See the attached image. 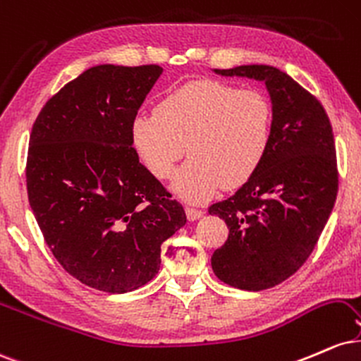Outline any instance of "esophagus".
<instances>
[{"mask_svg":"<svg viewBox=\"0 0 361 361\" xmlns=\"http://www.w3.org/2000/svg\"><path fill=\"white\" fill-rule=\"evenodd\" d=\"M185 214H188L189 221H197L199 218H202V216H204V211L188 206V207H185Z\"/></svg>","mask_w":361,"mask_h":361,"instance_id":"34e87169","label":"esophagus"}]
</instances>
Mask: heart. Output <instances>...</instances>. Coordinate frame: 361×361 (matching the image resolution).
I'll return each mask as SVG.
<instances>
[{"mask_svg": "<svg viewBox=\"0 0 361 361\" xmlns=\"http://www.w3.org/2000/svg\"><path fill=\"white\" fill-rule=\"evenodd\" d=\"M272 104L255 89H236L218 80L189 82L155 106V113L131 121V142L152 176L176 173L173 192L202 202L219 189H235L253 177L272 138Z\"/></svg>", "mask_w": 361, "mask_h": 361, "instance_id": "heart-1", "label": "heart"}]
</instances>
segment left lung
<instances>
[{
	"label": "left lung",
	"instance_id": "1",
	"mask_svg": "<svg viewBox=\"0 0 361 361\" xmlns=\"http://www.w3.org/2000/svg\"><path fill=\"white\" fill-rule=\"evenodd\" d=\"M213 72L264 82L272 103L264 162L231 197L209 207L230 230L211 257L216 277L258 292L298 272L328 223L338 192L333 128L319 101L277 67L250 63Z\"/></svg>",
	"mask_w": 361,
	"mask_h": 361
}]
</instances>
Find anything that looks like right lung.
I'll return each mask as SVG.
<instances>
[{
    "mask_svg": "<svg viewBox=\"0 0 361 361\" xmlns=\"http://www.w3.org/2000/svg\"><path fill=\"white\" fill-rule=\"evenodd\" d=\"M164 69L101 63L47 101L30 135L28 201L63 269L125 294L159 274L184 207L140 164L131 121Z\"/></svg>",
    "mask_w": 361,
    "mask_h": 361,
    "instance_id": "1",
    "label": "right lung"
}]
</instances>
